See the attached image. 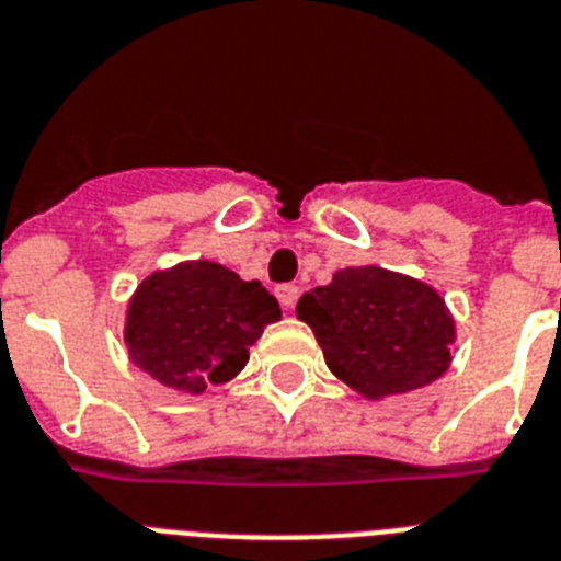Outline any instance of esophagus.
I'll return each instance as SVG.
<instances>
[{
	"label": "esophagus",
	"instance_id": "34e87169",
	"mask_svg": "<svg viewBox=\"0 0 561 561\" xmlns=\"http://www.w3.org/2000/svg\"><path fill=\"white\" fill-rule=\"evenodd\" d=\"M296 296H299V288H296V285H279V288H276V299H279V305L285 311H294Z\"/></svg>",
	"mask_w": 561,
	"mask_h": 561
}]
</instances>
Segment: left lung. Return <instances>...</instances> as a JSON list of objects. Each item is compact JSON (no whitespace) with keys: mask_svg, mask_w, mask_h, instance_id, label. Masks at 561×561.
<instances>
[{"mask_svg":"<svg viewBox=\"0 0 561 561\" xmlns=\"http://www.w3.org/2000/svg\"><path fill=\"white\" fill-rule=\"evenodd\" d=\"M296 317L311 325L331 375L368 400L423 389L453 366V313L438 290L407 273L336 271L299 296Z\"/></svg>","mask_w":561,"mask_h":561,"instance_id":"left-lung-1","label":"left lung"}]
</instances>
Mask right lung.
Returning <instances> with one entry per match:
<instances>
[{
	"instance_id": "right-lung-1",
	"label": "right lung",
	"mask_w": 561,
	"mask_h": 561,
	"mask_svg": "<svg viewBox=\"0 0 561 561\" xmlns=\"http://www.w3.org/2000/svg\"><path fill=\"white\" fill-rule=\"evenodd\" d=\"M276 296L230 267L193 259L140 282L123 322L129 359L167 389L202 394L248 366L250 345L279 322Z\"/></svg>"
}]
</instances>
